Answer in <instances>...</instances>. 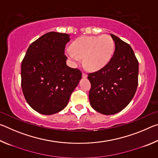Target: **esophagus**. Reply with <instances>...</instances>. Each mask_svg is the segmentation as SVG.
Instances as JSON below:
<instances>
[{"label": "esophagus", "mask_w": 158, "mask_h": 158, "mask_svg": "<svg viewBox=\"0 0 158 158\" xmlns=\"http://www.w3.org/2000/svg\"><path fill=\"white\" fill-rule=\"evenodd\" d=\"M87 77H88V75H87V74H85V73H82V77H83V78H87Z\"/></svg>", "instance_id": "34e87169"}]
</instances>
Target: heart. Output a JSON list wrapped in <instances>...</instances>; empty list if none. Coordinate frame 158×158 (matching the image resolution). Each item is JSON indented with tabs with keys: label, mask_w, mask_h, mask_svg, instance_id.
<instances>
[{
	"label": "heart",
	"mask_w": 158,
	"mask_h": 158,
	"mask_svg": "<svg viewBox=\"0 0 158 158\" xmlns=\"http://www.w3.org/2000/svg\"><path fill=\"white\" fill-rule=\"evenodd\" d=\"M115 44L109 35L99 36H81L72 44L71 49L65 54L74 65L84 58V65L89 70L95 72L102 69L111 60Z\"/></svg>",
	"instance_id": "heart-1"
}]
</instances>
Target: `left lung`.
Instances as JSON below:
<instances>
[{
    "label": "left lung",
    "mask_w": 158,
    "mask_h": 158,
    "mask_svg": "<svg viewBox=\"0 0 158 158\" xmlns=\"http://www.w3.org/2000/svg\"><path fill=\"white\" fill-rule=\"evenodd\" d=\"M115 51L105 67L88 74L91 84L90 104L93 109L105 115L122 111L135 95L138 85L139 63L129 44L111 34Z\"/></svg>",
    "instance_id": "obj_1"
}]
</instances>
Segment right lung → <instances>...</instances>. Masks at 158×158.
<instances>
[{
    "mask_svg": "<svg viewBox=\"0 0 158 158\" xmlns=\"http://www.w3.org/2000/svg\"><path fill=\"white\" fill-rule=\"evenodd\" d=\"M68 34L49 32L33 42L21 63V88L26 100L43 115L58 113L68 105L82 77L81 71L67 65Z\"/></svg>",
    "mask_w": 158,
    "mask_h": 158,
    "instance_id": "add662e5",
    "label": "right lung"
}]
</instances>
